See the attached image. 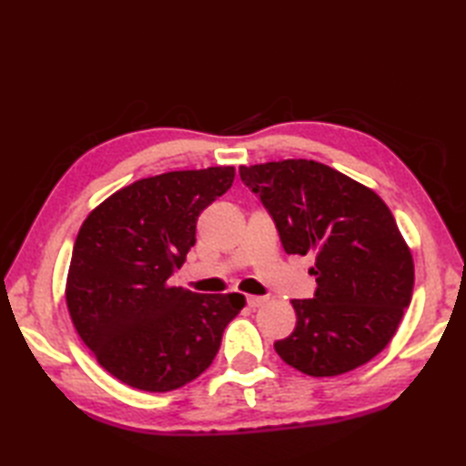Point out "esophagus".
I'll use <instances>...</instances> for the list:
<instances>
[{"mask_svg":"<svg viewBox=\"0 0 466 466\" xmlns=\"http://www.w3.org/2000/svg\"><path fill=\"white\" fill-rule=\"evenodd\" d=\"M266 302V299H262V296H248L246 299V304L250 306V309H258V306H262Z\"/></svg>","mask_w":466,"mask_h":466,"instance_id":"obj_1","label":"esophagus"}]
</instances>
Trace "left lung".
Segmentation results:
<instances>
[{"label": "left lung", "mask_w": 466, "mask_h": 466, "mask_svg": "<svg viewBox=\"0 0 466 466\" xmlns=\"http://www.w3.org/2000/svg\"><path fill=\"white\" fill-rule=\"evenodd\" d=\"M242 182L272 216L286 254L314 252V299L292 300L296 329L274 342L309 376L372 360L409 309L414 264L394 216L370 187L314 160L240 166Z\"/></svg>", "instance_id": "1"}]
</instances>
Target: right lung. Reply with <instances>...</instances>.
Segmentation results:
<instances>
[{"label":"right lung","mask_w":466,"mask_h":466,"mask_svg":"<svg viewBox=\"0 0 466 466\" xmlns=\"http://www.w3.org/2000/svg\"><path fill=\"white\" fill-rule=\"evenodd\" d=\"M232 166L167 172L122 187L86 218L66 302L84 344L124 384L167 392L212 364L246 299L196 294L167 280L196 244L204 208L230 190Z\"/></svg>","instance_id":"1"}]
</instances>
